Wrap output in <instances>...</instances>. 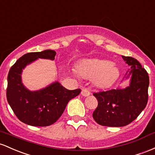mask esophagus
<instances>
[{
    "label": "esophagus",
    "mask_w": 155,
    "mask_h": 155,
    "mask_svg": "<svg viewBox=\"0 0 155 155\" xmlns=\"http://www.w3.org/2000/svg\"><path fill=\"white\" fill-rule=\"evenodd\" d=\"M81 94H82L83 97H88L90 95V91H88V89H86V88H83L82 91H81Z\"/></svg>",
    "instance_id": "34e87169"
}]
</instances>
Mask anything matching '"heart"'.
Listing matches in <instances>:
<instances>
[{
    "mask_svg": "<svg viewBox=\"0 0 155 155\" xmlns=\"http://www.w3.org/2000/svg\"><path fill=\"white\" fill-rule=\"evenodd\" d=\"M81 77L94 78V83L100 88L110 86L119 76V69L115 64L103 59H86L78 64L76 69Z\"/></svg>",
    "mask_w": 155,
    "mask_h": 155,
    "instance_id": "1",
    "label": "heart"
}]
</instances>
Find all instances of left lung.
I'll list each match as a JSON object with an SVG mask.
<instances>
[{"mask_svg": "<svg viewBox=\"0 0 155 155\" xmlns=\"http://www.w3.org/2000/svg\"><path fill=\"white\" fill-rule=\"evenodd\" d=\"M131 67L125 80L130 78L129 86L94 93L98 105L93 118L102 126L124 127L130 124L140 115L147 106L149 78L145 69L136 59L122 55Z\"/></svg>", "mask_w": 155, "mask_h": 155, "instance_id": "obj_1", "label": "left lung"}]
</instances>
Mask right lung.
Wrapping results in <instances>:
<instances>
[{"label":"right lung","instance_id":"add662e5","mask_svg":"<svg viewBox=\"0 0 155 155\" xmlns=\"http://www.w3.org/2000/svg\"><path fill=\"white\" fill-rule=\"evenodd\" d=\"M54 50L28 53L22 55L8 74L6 97L15 114L22 122L34 127L54 124L65 110L69 101L79 95L81 90H68L58 81L38 91H30L22 83L21 74L27 65L38 58L54 60Z\"/></svg>","mask_w":155,"mask_h":155}]
</instances>
